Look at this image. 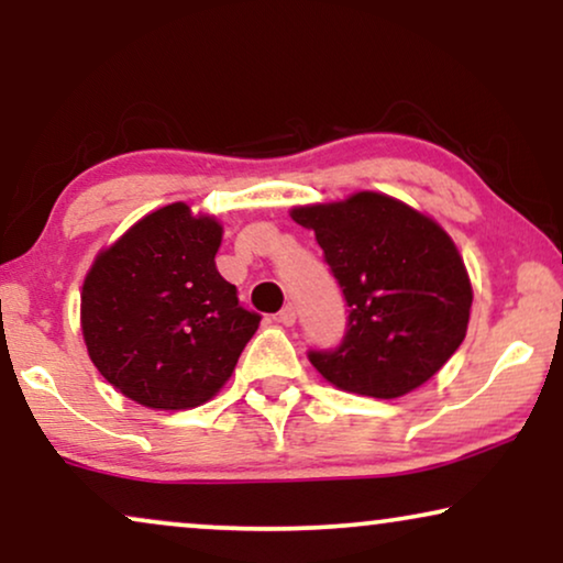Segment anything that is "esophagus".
I'll return each mask as SVG.
<instances>
[{"mask_svg":"<svg viewBox=\"0 0 563 563\" xmlns=\"http://www.w3.org/2000/svg\"><path fill=\"white\" fill-rule=\"evenodd\" d=\"M295 320H297V310L291 305H287V307H282V312H279V322L282 325H295Z\"/></svg>","mask_w":563,"mask_h":563,"instance_id":"1","label":"esophagus"}]
</instances>
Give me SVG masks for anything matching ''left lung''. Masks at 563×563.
Masks as SVG:
<instances>
[{
	"mask_svg": "<svg viewBox=\"0 0 563 563\" xmlns=\"http://www.w3.org/2000/svg\"><path fill=\"white\" fill-rule=\"evenodd\" d=\"M291 220L314 230L351 307L343 343L310 351L333 387L395 399L441 372L466 338L472 282L451 235L379 191L307 205Z\"/></svg>",
	"mask_w": 563,
	"mask_h": 563,
	"instance_id": "obj_1",
	"label": "left lung"
}]
</instances>
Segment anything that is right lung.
<instances>
[{
    "label": "right lung",
    "instance_id": "1",
    "mask_svg": "<svg viewBox=\"0 0 563 563\" xmlns=\"http://www.w3.org/2000/svg\"><path fill=\"white\" fill-rule=\"evenodd\" d=\"M222 225L174 202L99 251L81 287L91 364L151 410L205 405L258 330L256 312L214 266Z\"/></svg>",
    "mask_w": 563,
    "mask_h": 563
}]
</instances>
